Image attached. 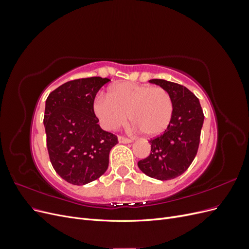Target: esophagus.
<instances>
[{"instance_id": "esophagus-1", "label": "esophagus", "mask_w": 249, "mask_h": 249, "mask_svg": "<svg viewBox=\"0 0 249 249\" xmlns=\"http://www.w3.org/2000/svg\"><path fill=\"white\" fill-rule=\"evenodd\" d=\"M118 142L119 143H124V144H126V143H131L132 140L129 138H125L124 136H118Z\"/></svg>"}]
</instances>
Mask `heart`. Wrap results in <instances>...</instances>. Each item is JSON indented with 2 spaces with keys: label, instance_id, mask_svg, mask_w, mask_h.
Wrapping results in <instances>:
<instances>
[{
  "label": "heart",
  "instance_id": "heart-1",
  "mask_svg": "<svg viewBox=\"0 0 249 249\" xmlns=\"http://www.w3.org/2000/svg\"><path fill=\"white\" fill-rule=\"evenodd\" d=\"M93 111L102 126L108 131L118 129L129 117L135 130L142 131L147 137H156L171 122L173 102L163 87L120 82L110 87L108 95L95 97Z\"/></svg>",
  "mask_w": 249,
  "mask_h": 249
}]
</instances>
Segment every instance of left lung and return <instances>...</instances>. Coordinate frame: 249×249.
I'll return each instance as SVG.
<instances>
[{
    "label": "left lung",
    "instance_id": "obj_1",
    "mask_svg": "<svg viewBox=\"0 0 249 249\" xmlns=\"http://www.w3.org/2000/svg\"><path fill=\"white\" fill-rule=\"evenodd\" d=\"M148 82L170 93L173 115L161 136L149 141L152 153L138 162V167L150 178L168 180L183 175L193 162L205 116L199 100L185 86L162 79Z\"/></svg>",
    "mask_w": 249,
    "mask_h": 249
}]
</instances>
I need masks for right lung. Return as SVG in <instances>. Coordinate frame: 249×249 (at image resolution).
<instances>
[{"mask_svg":"<svg viewBox=\"0 0 249 249\" xmlns=\"http://www.w3.org/2000/svg\"><path fill=\"white\" fill-rule=\"evenodd\" d=\"M108 78L91 77L64 83L46 101L43 124L51 163L67 183L86 185L103 176L109 154L118 141L104 131L93 102Z\"/></svg>","mask_w":249,"mask_h":249,"instance_id":"obj_1","label":"right lung"}]
</instances>
